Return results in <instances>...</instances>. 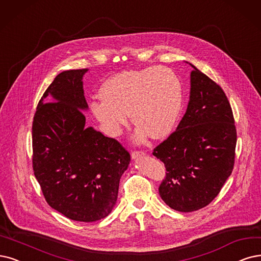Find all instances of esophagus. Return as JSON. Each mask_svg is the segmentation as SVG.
<instances>
[{
	"mask_svg": "<svg viewBox=\"0 0 261 261\" xmlns=\"http://www.w3.org/2000/svg\"><path fill=\"white\" fill-rule=\"evenodd\" d=\"M145 155V152L142 151V150H133L131 152V157L132 159H137L138 157H141V156H144Z\"/></svg>",
	"mask_w": 261,
	"mask_h": 261,
	"instance_id": "1",
	"label": "esophagus"
}]
</instances>
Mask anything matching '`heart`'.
<instances>
[{
    "label": "heart",
    "mask_w": 261,
    "mask_h": 261,
    "mask_svg": "<svg viewBox=\"0 0 261 261\" xmlns=\"http://www.w3.org/2000/svg\"><path fill=\"white\" fill-rule=\"evenodd\" d=\"M101 101L91 103L94 117L112 137L128 124V116L139 127L137 137L162 139L172 131L182 105L177 75L168 67L123 71L106 80L100 88Z\"/></svg>",
    "instance_id": "1"
}]
</instances>
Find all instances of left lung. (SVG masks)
I'll return each instance as SVG.
<instances>
[{"label":"left lung","instance_id":"obj_1","mask_svg":"<svg viewBox=\"0 0 261 261\" xmlns=\"http://www.w3.org/2000/svg\"><path fill=\"white\" fill-rule=\"evenodd\" d=\"M190 96L176 130L153 149L167 170L159 186L166 204L178 212L208 205L232 173L237 129L227 96L190 64Z\"/></svg>","mask_w":261,"mask_h":261}]
</instances>
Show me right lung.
<instances>
[{
  "instance_id": "right-lung-1",
  "label": "right lung",
  "mask_w": 261,
  "mask_h": 261,
  "mask_svg": "<svg viewBox=\"0 0 261 261\" xmlns=\"http://www.w3.org/2000/svg\"><path fill=\"white\" fill-rule=\"evenodd\" d=\"M87 71H64L44 92L32 124V165L48 204L67 218L91 223L115 206L130 153L117 140L85 127Z\"/></svg>"
}]
</instances>
